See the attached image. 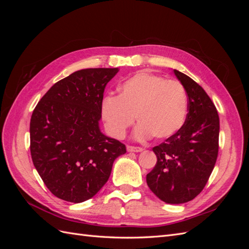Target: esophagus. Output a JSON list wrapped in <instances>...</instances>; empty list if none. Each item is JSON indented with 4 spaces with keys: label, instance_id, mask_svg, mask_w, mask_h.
Returning a JSON list of instances; mask_svg holds the SVG:
<instances>
[{
    "label": "esophagus",
    "instance_id": "obj_1",
    "mask_svg": "<svg viewBox=\"0 0 249 249\" xmlns=\"http://www.w3.org/2000/svg\"><path fill=\"white\" fill-rule=\"evenodd\" d=\"M126 150L129 153H140L143 150L142 147H139V146H132V145H127L126 146Z\"/></svg>",
    "mask_w": 249,
    "mask_h": 249
}]
</instances>
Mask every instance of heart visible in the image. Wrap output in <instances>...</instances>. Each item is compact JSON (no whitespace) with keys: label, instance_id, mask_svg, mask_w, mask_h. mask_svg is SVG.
<instances>
[{"label":"heart","instance_id":"b5f03b06","mask_svg":"<svg viewBox=\"0 0 249 249\" xmlns=\"http://www.w3.org/2000/svg\"><path fill=\"white\" fill-rule=\"evenodd\" d=\"M118 96H106L102 116L115 138H124L135 123V137L164 140L176 135L188 114V96L184 86L159 74L139 71L119 86Z\"/></svg>","mask_w":249,"mask_h":249}]
</instances>
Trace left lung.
<instances>
[{
  "mask_svg": "<svg viewBox=\"0 0 249 249\" xmlns=\"http://www.w3.org/2000/svg\"><path fill=\"white\" fill-rule=\"evenodd\" d=\"M173 72L187 92L188 114L182 129L153 148L157 164L146 175V183L161 200L178 205L196 197L214 169L219 116L201 86L183 72Z\"/></svg>",
  "mask_w": 249,
  "mask_h": 249,
  "instance_id": "8db88e82",
  "label": "left lung"
}]
</instances>
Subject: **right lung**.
<instances>
[{
	"mask_svg": "<svg viewBox=\"0 0 249 249\" xmlns=\"http://www.w3.org/2000/svg\"><path fill=\"white\" fill-rule=\"evenodd\" d=\"M118 69H86L58 81L35 107L30 150L48 189L79 203L107 183L113 162L125 145L100 130L105 87Z\"/></svg>",
	"mask_w": 249,
	"mask_h": 249,
	"instance_id": "right-lung-1",
	"label": "right lung"
}]
</instances>
